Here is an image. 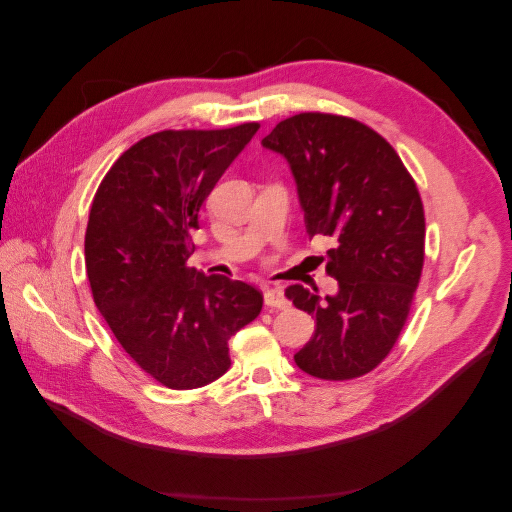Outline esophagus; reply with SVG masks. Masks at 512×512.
<instances>
[{"label": "esophagus", "mask_w": 512, "mask_h": 512, "mask_svg": "<svg viewBox=\"0 0 512 512\" xmlns=\"http://www.w3.org/2000/svg\"><path fill=\"white\" fill-rule=\"evenodd\" d=\"M265 305H267V307L284 309V307H288L290 303H288V299H286L284 290H282V288H277V286H273V288H267V290H265Z\"/></svg>", "instance_id": "34e87169"}]
</instances>
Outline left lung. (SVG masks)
<instances>
[{
  "label": "left lung",
  "instance_id": "8db88e82",
  "mask_svg": "<svg viewBox=\"0 0 512 512\" xmlns=\"http://www.w3.org/2000/svg\"><path fill=\"white\" fill-rule=\"evenodd\" d=\"M262 145L288 160L309 239L333 243L327 273L337 294L320 299L301 284L286 288L294 307L316 318L294 363L320 380L361 378L393 350L421 282V194L386 138L352 117L299 113Z\"/></svg>",
  "mask_w": 512,
  "mask_h": 512
}]
</instances>
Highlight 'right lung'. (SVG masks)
Segmentation results:
<instances>
[{"instance_id": "add662e5", "label": "right lung", "mask_w": 512, "mask_h": 512, "mask_svg": "<svg viewBox=\"0 0 512 512\" xmlns=\"http://www.w3.org/2000/svg\"><path fill=\"white\" fill-rule=\"evenodd\" d=\"M258 128L145 136L121 153L91 203L85 269L96 307L132 361L168 389L224 376L228 339L262 309L254 286L188 267L200 207Z\"/></svg>"}]
</instances>
